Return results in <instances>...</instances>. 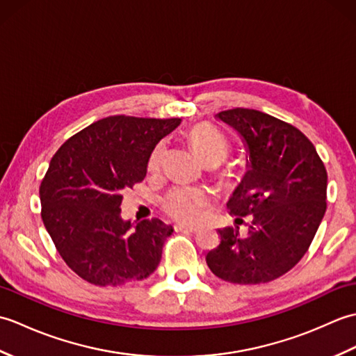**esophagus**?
I'll list each match as a JSON object with an SVG mask.
<instances>
[{
	"label": "esophagus",
	"instance_id": "obj_1",
	"mask_svg": "<svg viewBox=\"0 0 356 356\" xmlns=\"http://www.w3.org/2000/svg\"><path fill=\"white\" fill-rule=\"evenodd\" d=\"M176 231H182V232H197L199 228L197 226H188V225H176L174 226Z\"/></svg>",
	"mask_w": 356,
	"mask_h": 356
}]
</instances>
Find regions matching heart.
Wrapping results in <instances>:
<instances>
[{"label":"heart","instance_id":"obj_1","mask_svg":"<svg viewBox=\"0 0 356 356\" xmlns=\"http://www.w3.org/2000/svg\"><path fill=\"white\" fill-rule=\"evenodd\" d=\"M188 140H190L193 149L208 166L220 165L228 157L231 147L225 136L216 130L214 127L208 124L194 125L188 131ZM165 156V145L161 142L157 143L154 149L151 151L148 170L156 171L161 166ZM209 197L205 190L194 186L179 185L174 186L166 193L163 197L162 207L166 214L176 218L179 222L193 223L197 222L202 217V211L207 207Z\"/></svg>","mask_w":356,"mask_h":356}]
</instances>
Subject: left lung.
Masks as SVG:
<instances>
[{
  "mask_svg": "<svg viewBox=\"0 0 356 356\" xmlns=\"http://www.w3.org/2000/svg\"><path fill=\"white\" fill-rule=\"evenodd\" d=\"M243 138L249 171L228 202L231 216H252L248 236L218 229L207 254L213 274L229 283L260 284L284 275L307 252L326 213L327 171L298 128L251 108L217 115Z\"/></svg>",
  "mask_w": 356,
  "mask_h": 356,
  "instance_id": "left-lung-1",
  "label": "left lung"
}]
</instances>
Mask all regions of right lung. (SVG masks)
Segmentation results:
<instances>
[{"label":"right lung","instance_id":"1","mask_svg":"<svg viewBox=\"0 0 356 356\" xmlns=\"http://www.w3.org/2000/svg\"><path fill=\"white\" fill-rule=\"evenodd\" d=\"M179 118L108 116L65 140L40 186L41 217L59 255L96 286L139 282L153 274L172 226L159 218L134 226L120 217L124 191L147 176L157 142Z\"/></svg>","mask_w":356,"mask_h":356}]
</instances>
